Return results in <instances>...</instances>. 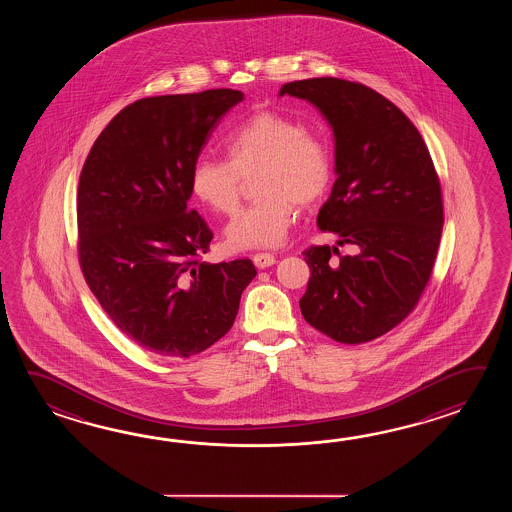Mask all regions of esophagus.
<instances>
[{"mask_svg": "<svg viewBox=\"0 0 512 512\" xmlns=\"http://www.w3.org/2000/svg\"><path fill=\"white\" fill-rule=\"evenodd\" d=\"M252 261H254V265L258 267V269H267V267H271L276 263V258L269 254V252H258V254H254L252 256Z\"/></svg>", "mask_w": 512, "mask_h": 512, "instance_id": "obj_1", "label": "esophagus"}]
</instances>
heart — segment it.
Segmentation results:
<instances>
[{
  "label": "heart",
  "instance_id": "1",
  "mask_svg": "<svg viewBox=\"0 0 512 512\" xmlns=\"http://www.w3.org/2000/svg\"><path fill=\"white\" fill-rule=\"evenodd\" d=\"M229 161L197 157L190 170V190L208 208L230 214L240 201L241 177L256 170L260 199L241 208L225 229L234 251L280 247L294 219V201L309 205L324 196L333 175L326 142L296 120L260 111L227 135Z\"/></svg>",
  "mask_w": 512,
  "mask_h": 512
}]
</instances>
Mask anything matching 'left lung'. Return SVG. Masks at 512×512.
<instances>
[{"mask_svg": "<svg viewBox=\"0 0 512 512\" xmlns=\"http://www.w3.org/2000/svg\"><path fill=\"white\" fill-rule=\"evenodd\" d=\"M313 104L333 130L335 174L316 225L338 247H311L300 309L305 322L342 344H360L403 322L425 291L443 230L441 186L421 133L370 87L340 78L283 84L280 97Z\"/></svg>", "mask_w": 512, "mask_h": 512, "instance_id": "1", "label": "left lung"}]
</instances>
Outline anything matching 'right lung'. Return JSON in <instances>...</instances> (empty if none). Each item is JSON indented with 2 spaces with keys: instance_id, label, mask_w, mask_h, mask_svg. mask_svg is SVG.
I'll return each mask as SVG.
<instances>
[{
  "instance_id": "1",
  "label": "right lung",
  "mask_w": 512,
  "mask_h": 512,
  "mask_svg": "<svg viewBox=\"0 0 512 512\" xmlns=\"http://www.w3.org/2000/svg\"><path fill=\"white\" fill-rule=\"evenodd\" d=\"M245 95L141 98L98 135L78 183V256L89 289L139 346L192 357L227 335L251 260L208 263L212 230L188 210L190 170Z\"/></svg>"
}]
</instances>
